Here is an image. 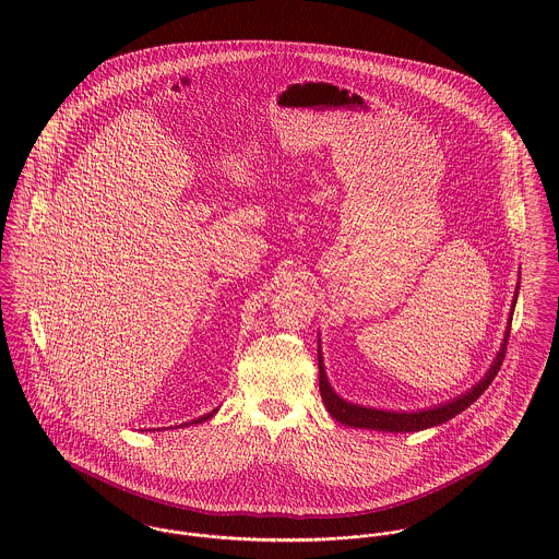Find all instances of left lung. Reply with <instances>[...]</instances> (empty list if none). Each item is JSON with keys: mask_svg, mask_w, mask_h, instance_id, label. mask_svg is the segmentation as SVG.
Wrapping results in <instances>:
<instances>
[{"mask_svg": "<svg viewBox=\"0 0 559 559\" xmlns=\"http://www.w3.org/2000/svg\"><path fill=\"white\" fill-rule=\"evenodd\" d=\"M516 297H519V286H516V295H514V301H512V312H514ZM512 312H510V320H508L503 344H501V348H499L490 370L486 372V377L479 383H476L467 394H463L459 399L450 400V402L432 406V408L415 411V413H404V411L396 413V411L370 408V406H359V404L346 402V400L340 399L333 392V388L326 381L319 344V388L322 402H324L326 411L335 417V421H340L344 426H350V428H370V430H381V432H417V430H424V428H430V426H439V424L456 417L467 406H472L484 394V390L492 383V379L497 377V372H499V368L503 364V357H506V344H508V335H510Z\"/></svg>", "mask_w": 559, "mask_h": 559, "instance_id": "obj_1", "label": "left lung"}]
</instances>
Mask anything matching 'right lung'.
Instances as JSON below:
<instances>
[{"mask_svg": "<svg viewBox=\"0 0 559 559\" xmlns=\"http://www.w3.org/2000/svg\"><path fill=\"white\" fill-rule=\"evenodd\" d=\"M215 413H217V408H215V411H211V413H206V415H202V417H198V419H193V421H189V424H187V426H191V424H202V421H206V419H211V417H213V415H215Z\"/></svg>", "mask_w": 559, "mask_h": 559, "instance_id": "add662e5", "label": "right lung"}]
</instances>
